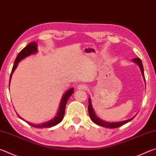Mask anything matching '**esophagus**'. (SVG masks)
<instances>
[{"label": "esophagus", "mask_w": 156, "mask_h": 156, "mask_svg": "<svg viewBox=\"0 0 156 156\" xmlns=\"http://www.w3.org/2000/svg\"><path fill=\"white\" fill-rule=\"evenodd\" d=\"M78 89V90H87L88 89V87L87 85H85V84H79V85L77 87Z\"/></svg>", "instance_id": "34e87169"}]
</instances>
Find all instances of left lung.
I'll use <instances>...</instances> for the list:
<instances>
[{
    "label": "left lung",
    "mask_w": 156,
    "mask_h": 156,
    "mask_svg": "<svg viewBox=\"0 0 156 156\" xmlns=\"http://www.w3.org/2000/svg\"><path fill=\"white\" fill-rule=\"evenodd\" d=\"M132 61L134 62L135 63H136L138 66V67H139L140 72H141V73H142L143 80L145 82V74H144V69H143L142 61H141V60L139 58H133ZM88 110H89V117L90 118V119H91L93 122L97 124V125H98V126L108 127V128H116V127H119L121 126H123V125H124V124H126L127 122H129V121L132 120L136 116V115L134 116V117H132L131 119H127V120H125L123 121H118V122H108V121H104L99 118L98 116L95 115L94 110H93V107H92L91 100H90V98H89V106H88Z\"/></svg>",
    "instance_id": "8db88e82"
}]
</instances>
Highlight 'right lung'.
Here are the masks:
<instances>
[{"instance_id":"right-lung-1","label":"right lung","mask_w":156,"mask_h":156,"mask_svg":"<svg viewBox=\"0 0 156 156\" xmlns=\"http://www.w3.org/2000/svg\"><path fill=\"white\" fill-rule=\"evenodd\" d=\"M37 44L35 41L30 42V43L27 46L24 48V49H22L20 52H19V54L17 56V57L16 58V61L14 62L13 66V69L11 70V73L10 75V78H9V87L10 86V82L11 80V76L13 75V73L14 72V71L16 70L17 68V67L18 66V63L22 61V59L25 58L27 56H30L31 55H34V54H36L37 52ZM73 88H71V89H68L67 91L65 92V93L63 95V97L61 98L60 104H59V107H58V110L57 111V113H56V116L54 118H52V119H50L49 121H46V122H44L39 124H34L32 123L28 122V121H26L24 120L22 117H20V116L18 115V117L21 119L24 120L26 121L27 123H29L30 126L35 127H38V128H43V127H53L56 125H57L59 123H61L64 117V115H65V110H66V106L67 102V100H69V98L71 97L73 93Z\"/></svg>"}]
</instances>
